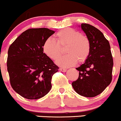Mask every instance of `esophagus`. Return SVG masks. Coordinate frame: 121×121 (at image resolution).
I'll use <instances>...</instances> for the list:
<instances>
[{
    "mask_svg": "<svg viewBox=\"0 0 121 121\" xmlns=\"http://www.w3.org/2000/svg\"><path fill=\"white\" fill-rule=\"evenodd\" d=\"M59 70L62 72H65L66 70H67L66 69H64V68H60Z\"/></svg>",
    "mask_w": 121,
    "mask_h": 121,
    "instance_id": "esophagus-1",
    "label": "esophagus"
}]
</instances>
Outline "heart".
Returning <instances> with one entry per match:
<instances>
[{"label":"heart","mask_w":121,"mask_h":121,"mask_svg":"<svg viewBox=\"0 0 121 121\" xmlns=\"http://www.w3.org/2000/svg\"><path fill=\"white\" fill-rule=\"evenodd\" d=\"M57 41L49 38L44 41L43 50L45 55L53 60H56L65 48L67 55L58 60L57 64L68 68L76 65L77 61L82 63L86 60L91 52V42L88 37L77 30L67 28L60 30L56 35Z\"/></svg>","instance_id":"obj_1"}]
</instances>
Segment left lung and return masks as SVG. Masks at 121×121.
I'll return each instance as SVG.
<instances>
[{
	"instance_id": "left-lung-1",
	"label": "left lung",
	"mask_w": 121,
	"mask_h": 121,
	"mask_svg": "<svg viewBox=\"0 0 121 121\" xmlns=\"http://www.w3.org/2000/svg\"><path fill=\"white\" fill-rule=\"evenodd\" d=\"M81 28L90 40L91 52L84 63L76 68L78 78L72 85L80 95L94 97L112 81L113 57L109 41L100 30L86 23H82Z\"/></svg>"
}]
</instances>
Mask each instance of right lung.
Listing matches in <instances>:
<instances>
[{"instance_id":"right-lung-1","label":"right lung","mask_w":121,"mask_h":121,"mask_svg":"<svg viewBox=\"0 0 121 121\" xmlns=\"http://www.w3.org/2000/svg\"><path fill=\"white\" fill-rule=\"evenodd\" d=\"M55 33L46 28L23 32L9 47L7 65L11 85L21 96L37 99L48 94L59 67L43 53L44 41Z\"/></svg>"}]
</instances>
